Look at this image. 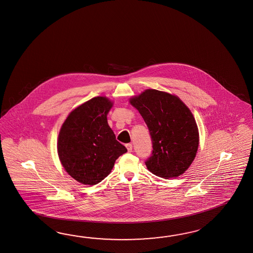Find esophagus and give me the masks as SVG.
Returning a JSON list of instances; mask_svg holds the SVG:
<instances>
[{"instance_id": "1", "label": "esophagus", "mask_w": 253, "mask_h": 253, "mask_svg": "<svg viewBox=\"0 0 253 253\" xmlns=\"http://www.w3.org/2000/svg\"><path fill=\"white\" fill-rule=\"evenodd\" d=\"M126 147L127 148V151H128V152H131V151H132V148H133L132 144H126Z\"/></svg>"}]
</instances>
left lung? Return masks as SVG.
<instances>
[{
    "label": "left lung",
    "instance_id": "obj_1",
    "mask_svg": "<svg viewBox=\"0 0 253 253\" xmlns=\"http://www.w3.org/2000/svg\"><path fill=\"white\" fill-rule=\"evenodd\" d=\"M147 124L152 153L145 161L154 175L180 176L194 160L199 131L192 113L177 96L147 89L130 100Z\"/></svg>",
    "mask_w": 253,
    "mask_h": 253
}]
</instances>
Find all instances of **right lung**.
Segmentation results:
<instances>
[{"label": "right lung", "instance_id": "right-lung-1", "mask_svg": "<svg viewBox=\"0 0 253 253\" xmlns=\"http://www.w3.org/2000/svg\"><path fill=\"white\" fill-rule=\"evenodd\" d=\"M111 106L106 97H94L71 112L60 130L59 159L78 182H101L109 175L116 160L127 151L107 124L106 115Z\"/></svg>", "mask_w": 253, "mask_h": 253}]
</instances>
